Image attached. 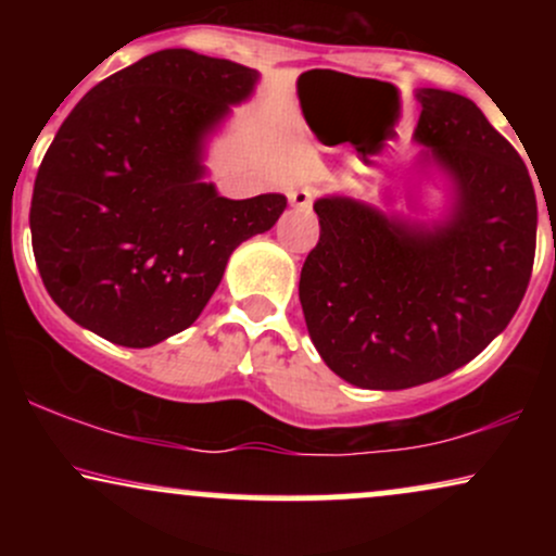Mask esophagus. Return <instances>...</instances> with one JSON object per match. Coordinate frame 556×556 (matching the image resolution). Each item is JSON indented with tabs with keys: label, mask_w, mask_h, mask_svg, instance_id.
<instances>
[{
	"label": "esophagus",
	"mask_w": 556,
	"mask_h": 556,
	"mask_svg": "<svg viewBox=\"0 0 556 556\" xmlns=\"http://www.w3.org/2000/svg\"><path fill=\"white\" fill-rule=\"evenodd\" d=\"M287 198H290L292 206H298V208H311V206H314V195H311V190H305V188L290 190V193H287Z\"/></svg>",
	"instance_id": "esophagus-1"
}]
</instances>
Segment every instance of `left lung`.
I'll return each instance as SVG.
<instances>
[{"instance_id":"obj_1","label":"left lung","mask_w":556,"mask_h":556,"mask_svg":"<svg viewBox=\"0 0 556 556\" xmlns=\"http://www.w3.org/2000/svg\"><path fill=\"white\" fill-rule=\"evenodd\" d=\"M416 140L455 182L442 225L413 227L353 198H318L300 271L318 355L363 389H407L465 366L513 321L535 256L531 175L460 93L420 88Z\"/></svg>"}]
</instances>
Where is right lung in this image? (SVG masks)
Segmentation results:
<instances>
[{
	"label": "right lung",
	"mask_w": 556,
	"mask_h": 556,
	"mask_svg": "<svg viewBox=\"0 0 556 556\" xmlns=\"http://www.w3.org/2000/svg\"><path fill=\"white\" fill-rule=\"evenodd\" d=\"M238 62L164 49L93 86L38 167L30 240L65 314L123 348L167 340L206 308L229 256L287 198L229 201L203 182V138L256 86Z\"/></svg>",
	"instance_id": "add662e5"
}]
</instances>
